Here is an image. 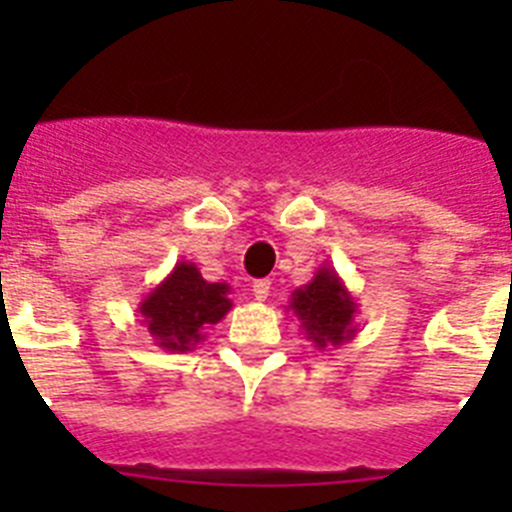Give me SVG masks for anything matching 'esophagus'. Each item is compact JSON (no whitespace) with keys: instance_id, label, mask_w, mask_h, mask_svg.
Returning a JSON list of instances; mask_svg holds the SVG:
<instances>
[{"instance_id":"obj_1","label":"esophagus","mask_w":512,"mask_h":512,"mask_svg":"<svg viewBox=\"0 0 512 512\" xmlns=\"http://www.w3.org/2000/svg\"><path fill=\"white\" fill-rule=\"evenodd\" d=\"M269 289H271L269 279H259V282H253V297H256L259 302H264L266 297H269Z\"/></svg>"}]
</instances>
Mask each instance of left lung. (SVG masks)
<instances>
[{"instance_id": "left-lung-1", "label": "left lung", "mask_w": 512, "mask_h": 512, "mask_svg": "<svg viewBox=\"0 0 512 512\" xmlns=\"http://www.w3.org/2000/svg\"><path fill=\"white\" fill-rule=\"evenodd\" d=\"M287 312L300 320L302 333L315 348L341 346L359 330L354 323L359 305L333 266H320L305 287L295 289Z\"/></svg>"}]
</instances>
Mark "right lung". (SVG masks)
<instances>
[{
  "instance_id": "obj_1",
  "label": "right lung",
  "mask_w": 512,
  "mask_h": 512,
  "mask_svg": "<svg viewBox=\"0 0 512 512\" xmlns=\"http://www.w3.org/2000/svg\"><path fill=\"white\" fill-rule=\"evenodd\" d=\"M225 282H207L192 261H176L169 277L138 305L158 348L184 354L205 341V330L220 323L233 307Z\"/></svg>"
}]
</instances>
